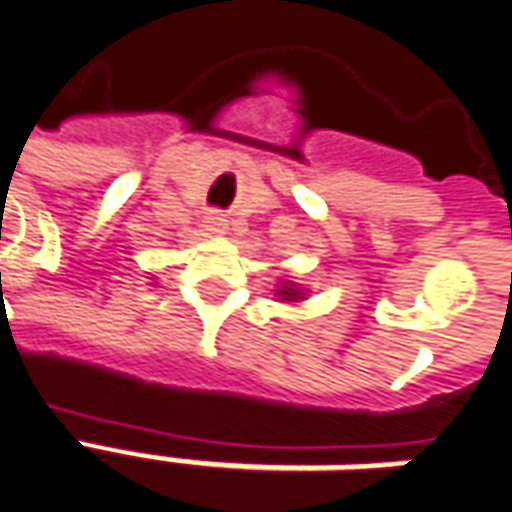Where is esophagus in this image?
Wrapping results in <instances>:
<instances>
[{"mask_svg": "<svg viewBox=\"0 0 512 512\" xmlns=\"http://www.w3.org/2000/svg\"><path fill=\"white\" fill-rule=\"evenodd\" d=\"M226 220H223V217H217V215H209L206 217V228H209V231H212V234H223V231H226Z\"/></svg>", "mask_w": 512, "mask_h": 512, "instance_id": "esophagus-1", "label": "esophagus"}]
</instances>
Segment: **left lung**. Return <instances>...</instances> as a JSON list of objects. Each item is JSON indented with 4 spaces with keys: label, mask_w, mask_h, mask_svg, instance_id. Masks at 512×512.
Returning <instances> with one entry per match:
<instances>
[{
    "label": "left lung",
    "mask_w": 512,
    "mask_h": 512,
    "mask_svg": "<svg viewBox=\"0 0 512 512\" xmlns=\"http://www.w3.org/2000/svg\"><path fill=\"white\" fill-rule=\"evenodd\" d=\"M306 289L295 281H281V286L275 289V297L281 300V303H303L306 300Z\"/></svg>",
    "instance_id": "8db88e82"
}]
</instances>
